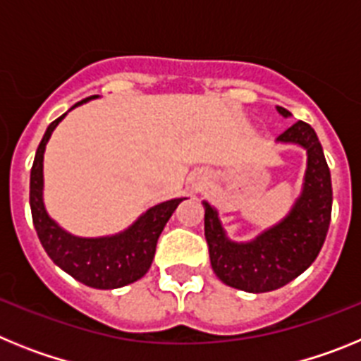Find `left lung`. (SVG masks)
<instances>
[{
  "instance_id": "1",
  "label": "left lung",
  "mask_w": 361,
  "mask_h": 361,
  "mask_svg": "<svg viewBox=\"0 0 361 361\" xmlns=\"http://www.w3.org/2000/svg\"><path fill=\"white\" fill-rule=\"evenodd\" d=\"M276 110L291 117L286 108ZM276 141L298 145L307 152L302 195L286 219L255 240L238 244L228 238L216 209L204 202V235L213 271L226 286L247 293L275 291L302 275L320 253L331 222V171L314 130L304 121H296Z\"/></svg>"
}]
</instances>
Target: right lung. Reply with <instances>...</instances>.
Here are the masks:
<instances>
[{
	"instance_id": "add662e5",
	"label": "right lung",
	"mask_w": 361,
	"mask_h": 361,
	"mask_svg": "<svg viewBox=\"0 0 361 361\" xmlns=\"http://www.w3.org/2000/svg\"><path fill=\"white\" fill-rule=\"evenodd\" d=\"M94 97L95 95L82 99L72 108ZM65 116L66 114H63L54 123H50L37 146L36 159L32 164L30 209L34 228L47 255L70 276L95 289L123 288L148 273L162 229L175 208L184 199H171L153 206L148 212L142 213L128 229L111 237L82 238L70 235L50 219L43 204L44 146L49 142L54 128L61 123Z\"/></svg>"
}]
</instances>
